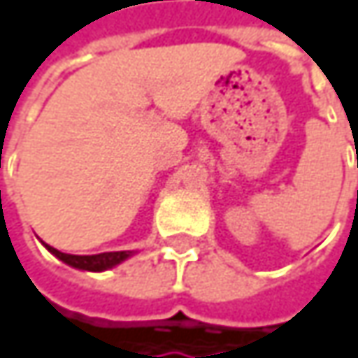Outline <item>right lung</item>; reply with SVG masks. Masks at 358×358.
Instances as JSON below:
<instances>
[{"label": "right lung", "instance_id": "add662e5", "mask_svg": "<svg viewBox=\"0 0 358 358\" xmlns=\"http://www.w3.org/2000/svg\"><path fill=\"white\" fill-rule=\"evenodd\" d=\"M45 247L59 261H64L66 265L76 267V269H85V271H106V269L115 267L117 263L126 261L130 255H134L132 250H113V252H99V255H68V252H62V250L53 249L49 245H45Z\"/></svg>", "mask_w": 358, "mask_h": 358}]
</instances>
